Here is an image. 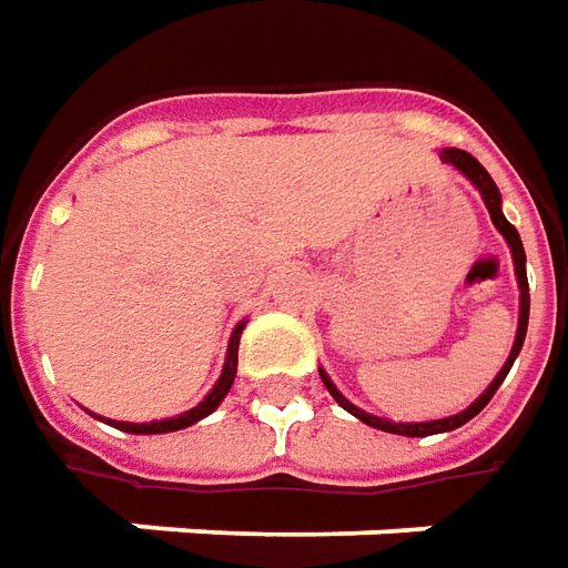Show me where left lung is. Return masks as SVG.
<instances>
[{
    "label": "left lung",
    "instance_id": "1",
    "mask_svg": "<svg viewBox=\"0 0 568 568\" xmlns=\"http://www.w3.org/2000/svg\"><path fill=\"white\" fill-rule=\"evenodd\" d=\"M443 163H449V166H456L471 182V185L478 187L480 197H484V204H487V210H490V220H494V225L499 229V235L506 239V245H509V251H513V264H516V280H518V329H516V343H513V352H509V358H506V364H503V371H499L497 377H494V383L480 393L478 399L471 402L465 412H459V415H449V418H440V420H420V424H396V420H386V418H377V415H367V412H362L358 405H352V402L345 399L343 393L333 386V381L326 377V371H321V381L323 386L329 389V396L343 405L345 412H352L355 418L364 420V424H371V427H377V430H386V434H402V437H430V434H446V430H456V427H462V424H468V420L478 415L480 408L487 405V402L494 399V393L499 389V383L506 381V374H509V367H513V362H516V355L521 352V343H525V329H528V307H531V298H528V273H525V247H521V239H518L516 225L509 223L506 216H503V201H499V191L497 185H494V179L487 175V169L480 166L478 160L471 156V153H465V150H456V148H446L440 153Z\"/></svg>",
    "mask_w": 568,
    "mask_h": 568
}]
</instances>
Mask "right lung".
Listing matches in <instances>:
<instances>
[{"mask_svg": "<svg viewBox=\"0 0 568 568\" xmlns=\"http://www.w3.org/2000/svg\"><path fill=\"white\" fill-rule=\"evenodd\" d=\"M242 329H245V323H239L235 326V333H232V339H229V352H225V364H223V374H220V381L216 386L206 393V399L201 405H194V408H187L182 415H175V418H163V420H148V424H131V420H112L119 430H125V434H172V430H182V427H191V424H197L201 418H206L210 412H216V405L225 399V393L232 389V381H235V371H239V339H242Z\"/></svg>", "mask_w": 568, "mask_h": 568, "instance_id": "obj_1", "label": "right lung"}]
</instances>
